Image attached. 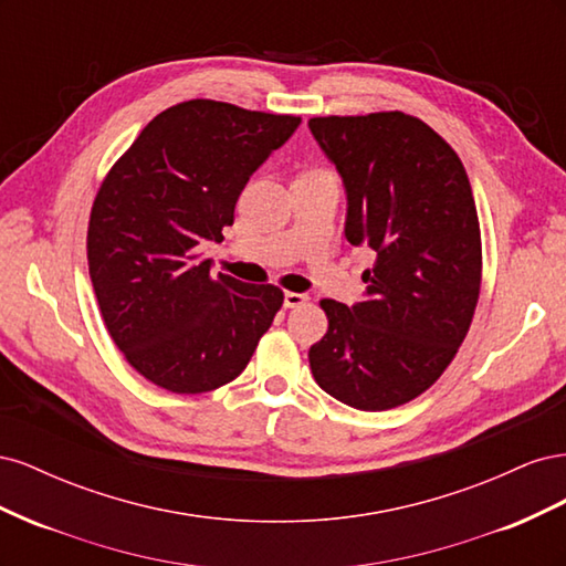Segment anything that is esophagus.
<instances>
[{
    "label": "esophagus",
    "mask_w": 566,
    "mask_h": 566,
    "mask_svg": "<svg viewBox=\"0 0 566 566\" xmlns=\"http://www.w3.org/2000/svg\"><path fill=\"white\" fill-rule=\"evenodd\" d=\"M306 302H310V297L302 295V293H285V297H283L285 310H297V306H302Z\"/></svg>",
    "instance_id": "1"
}]
</instances>
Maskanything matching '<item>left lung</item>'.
I'll return each mask as SVG.
<instances>
[{"mask_svg":"<svg viewBox=\"0 0 566 566\" xmlns=\"http://www.w3.org/2000/svg\"><path fill=\"white\" fill-rule=\"evenodd\" d=\"M347 191L345 235L375 252L366 300H321L328 333L310 349L314 380L358 410L430 389L465 339L482 285V235L458 153L401 111L312 117Z\"/></svg>","mask_w":566,"mask_h":566,"instance_id":"obj_1","label":"left lung"}]
</instances>
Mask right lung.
Returning <instances> with one entry per match:
<instances>
[{
    "instance_id": "add662e5",
    "label": "right lung",
    "mask_w": 566,
    "mask_h": 566,
    "mask_svg": "<svg viewBox=\"0 0 566 566\" xmlns=\"http://www.w3.org/2000/svg\"><path fill=\"white\" fill-rule=\"evenodd\" d=\"M302 119L210 98L163 111L136 136L92 205L87 260L106 328L129 366L175 394L235 380L283 304L202 260L238 196Z\"/></svg>"
}]
</instances>
